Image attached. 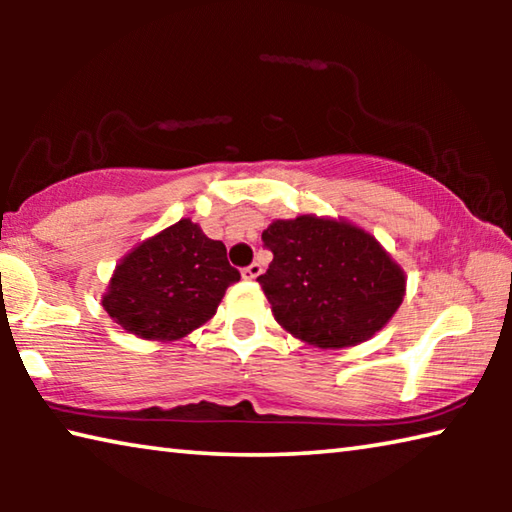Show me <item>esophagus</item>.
I'll use <instances>...</instances> for the list:
<instances>
[{"instance_id":"34e87169","label":"esophagus","mask_w":512,"mask_h":512,"mask_svg":"<svg viewBox=\"0 0 512 512\" xmlns=\"http://www.w3.org/2000/svg\"><path fill=\"white\" fill-rule=\"evenodd\" d=\"M262 271H264V268H262V264H257V262H253V264H250V266H246V268H244V271H241V275H244V280H255V277H259V275H262Z\"/></svg>"}]
</instances>
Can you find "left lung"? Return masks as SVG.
<instances>
[{
  "instance_id": "obj_1",
  "label": "left lung",
  "mask_w": 512,
  "mask_h": 512,
  "mask_svg": "<svg viewBox=\"0 0 512 512\" xmlns=\"http://www.w3.org/2000/svg\"><path fill=\"white\" fill-rule=\"evenodd\" d=\"M262 241L273 262L257 282L277 323L300 341L323 350L359 345L402 305L404 271L359 225L302 214L273 221Z\"/></svg>"
}]
</instances>
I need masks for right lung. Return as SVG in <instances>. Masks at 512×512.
Instances as JSON below:
<instances>
[{
	"instance_id": "1",
	"label": "right lung",
	"mask_w": 512,
	"mask_h": 512,
	"mask_svg": "<svg viewBox=\"0 0 512 512\" xmlns=\"http://www.w3.org/2000/svg\"><path fill=\"white\" fill-rule=\"evenodd\" d=\"M239 277L223 241L180 219L121 259L101 305L140 339L178 341L216 314L225 289Z\"/></svg>"
}]
</instances>
